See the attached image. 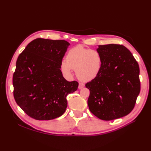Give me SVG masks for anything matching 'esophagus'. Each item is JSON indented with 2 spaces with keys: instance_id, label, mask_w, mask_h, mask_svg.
<instances>
[{
  "instance_id": "34e87169",
  "label": "esophagus",
  "mask_w": 151,
  "mask_h": 151,
  "mask_svg": "<svg viewBox=\"0 0 151 151\" xmlns=\"http://www.w3.org/2000/svg\"><path fill=\"white\" fill-rule=\"evenodd\" d=\"M84 86H85V84H84V83H80L79 84V87H78V88H79V89H83Z\"/></svg>"
}]
</instances>
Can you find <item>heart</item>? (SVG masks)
Masks as SVG:
<instances>
[{"instance_id": "obj_1", "label": "heart", "mask_w": 151, "mask_h": 151, "mask_svg": "<svg viewBox=\"0 0 151 151\" xmlns=\"http://www.w3.org/2000/svg\"><path fill=\"white\" fill-rule=\"evenodd\" d=\"M102 65V58L98 51L77 45L68 50L66 60L60 63V68L67 76H71L74 69L79 79L90 81L98 77Z\"/></svg>"}]
</instances>
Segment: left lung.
I'll return each instance as SVG.
<instances>
[{
    "instance_id": "1",
    "label": "left lung",
    "mask_w": 151,
    "mask_h": 151,
    "mask_svg": "<svg viewBox=\"0 0 151 151\" xmlns=\"http://www.w3.org/2000/svg\"><path fill=\"white\" fill-rule=\"evenodd\" d=\"M103 65L96 78L86 84L90 91L89 110L103 120L125 116L134 109L140 93L139 66L121 45H98Z\"/></svg>"
}]
</instances>
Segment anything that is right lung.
I'll use <instances>...</instances> for the list:
<instances>
[{"label": "right lung", "instance_id": "add662e5", "mask_svg": "<svg viewBox=\"0 0 151 151\" xmlns=\"http://www.w3.org/2000/svg\"><path fill=\"white\" fill-rule=\"evenodd\" d=\"M70 43L65 40L37 38L27 45L17 58L13 75L14 97L27 115L38 120L62 116L67 96L78 88L67 81L60 63Z\"/></svg>", "mask_w": 151, "mask_h": 151}]
</instances>
